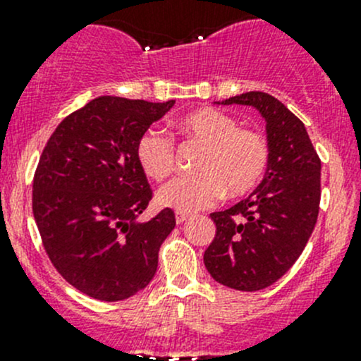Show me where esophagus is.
I'll use <instances>...</instances> for the list:
<instances>
[{"label":"esophagus","instance_id":"1","mask_svg":"<svg viewBox=\"0 0 361 361\" xmlns=\"http://www.w3.org/2000/svg\"><path fill=\"white\" fill-rule=\"evenodd\" d=\"M187 220H190V214L183 213V211H176V224H185Z\"/></svg>","mask_w":361,"mask_h":361}]
</instances>
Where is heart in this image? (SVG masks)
<instances>
[{
    "label": "heart",
    "mask_w": 361,
    "mask_h": 361,
    "mask_svg": "<svg viewBox=\"0 0 361 361\" xmlns=\"http://www.w3.org/2000/svg\"><path fill=\"white\" fill-rule=\"evenodd\" d=\"M181 133L206 147L199 159V174L178 176L159 190L160 204L192 213L216 204L227 192L239 197L253 190L269 166V143L262 133L239 127L228 113L202 108L185 115ZM174 140L157 129L140 137L136 157L152 180L162 181L174 169Z\"/></svg>",
    "instance_id": "b5f03b06"
}]
</instances>
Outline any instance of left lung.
Returning <instances> with one entry per match:
<instances>
[{
	"mask_svg": "<svg viewBox=\"0 0 361 361\" xmlns=\"http://www.w3.org/2000/svg\"><path fill=\"white\" fill-rule=\"evenodd\" d=\"M221 104L255 106L267 122L269 166L245 201L211 213L216 235L204 253L214 281L241 292L271 286L307 245L322 199V160L300 118L265 92H246Z\"/></svg>",
	"mask_w": 361,
	"mask_h": 361,
	"instance_id": "left-lung-1",
	"label": "left lung"
}]
</instances>
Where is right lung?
I'll use <instances>...</instances> for the list:
<instances>
[{"label":"right lung","instance_id":"obj_1","mask_svg":"<svg viewBox=\"0 0 361 361\" xmlns=\"http://www.w3.org/2000/svg\"><path fill=\"white\" fill-rule=\"evenodd\" d=\"M173 104L96 97L68 115L43 148L32 181L43 248L69 285L96 300H126L143 290L176 225L169 207L136 221L154 195L137 141Z\"/></svg>","mask_w":361,"mask_h":361}]
</instances>
